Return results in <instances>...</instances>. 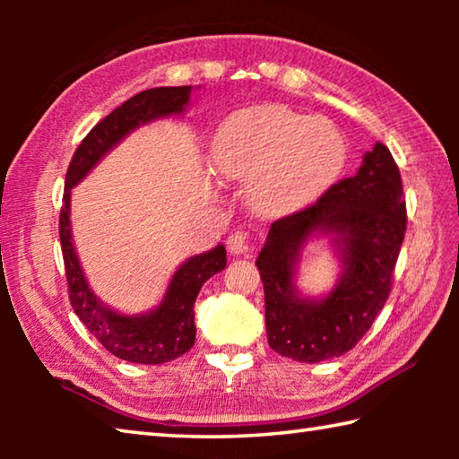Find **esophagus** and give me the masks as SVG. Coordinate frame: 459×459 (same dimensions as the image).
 <instances>
[{
    "label": "esophagus",
    "instance_id": "obj_1",
    "mask_svg": "<svg viewBox=\"0 0 459 459\" xmlns=\"http://www.w3.org/2000/svg\"><path fill=\"white\" fill-rule=\"evenodd\" d=\"M227 247L232 255H248L251 253V243H248V237L243 230L232 232V235L227 238Z\"/></svg>",
    "mask_w": 459,
    "mask_h": 459
}]
</instances>
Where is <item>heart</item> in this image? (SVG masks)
<instances>
[{
  "label": "heart",
  "instance_id": "heart-1",
  "mask_svg": "<svg viewBox=\"0 0 459 459\" xmlns=\"http://www.w3.org/2000/svg\"><path fill=\"white\" fill-rule=\"evenodd\" d=\"M346 147L338 129L285 107L232 113L216 129L212 169L224 180H248V198L265 214H290L336 180Z\"/></svg>",
  "mask_w": 459,
  "mask_h": 459
}]
</instances>
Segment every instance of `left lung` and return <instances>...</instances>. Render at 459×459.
<instances>
[{"label":"left lung","instance_id":"obj_1","mask_svg":"<svg viewBox=\"0 0 459 459\" xmlns=\"http://www.w3.org/2000/svg\"><path fill=\"white\" fill-rule=\"evenodd\" d=\"M405 230L401 172L383 143L364 155L359 174L271 224L257 257L269 346L298 362L352 351L386 304ZM314 231L333 234L345 263L337 290L317 302L301 300L292 287L299 251Z\"/></svg>","mask_w":459,"mask_h":459}]
</instances>
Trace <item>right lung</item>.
Returning a JSON list of instances; mask_svg holds the SVG:
<instances>
[{
    "label": "right lung",
    "mask_w": 459,
    "mask_h": 459,
    "mask_svg": "<svg viewBox=\"0 0 459 459\" xmlns=\"http://www.w3.org/2000/svg\"><path fill=\"white\" fill-rule=\"evenodd\" d=\"M192 87H158L137 92L92 127L76 147L66 169L65 196L58 219L62 259H65L68 299L79 320L103 348L121 360L137 364H164L190 351L196 340L194 301L208 277L227 267V248L196 255L176 271L160 307L143 316H121L105 307L89 290L76 259L71 235V188L95 168L97 161L117 145L131 129L166 115L182 113Z\"/></svg>",
    "instance_id": "right-lung-1"
}]
</instances>
